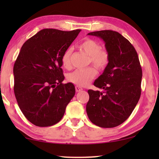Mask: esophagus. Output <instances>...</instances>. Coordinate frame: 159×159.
<instances>
[{"label":"esophagus","mask_w":159,"mask_h":159,"mask_svg":"<svg viewBox=\"0 0 159 159\" xmlns=\"http://www.w3.org/2000/svg\"><path fill=\"white\" fill-rule=\"evenodd\" d=\"M75 90H76V92H80V91H82L83 89H82L81 87H80V86H76Z\"/></svg>","instance_id":"1"}]
</instances>
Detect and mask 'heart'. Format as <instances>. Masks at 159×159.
I'll return each instance as SVG.
<instances>
[{
	"label": "heart",
	"mask_w": 159,
	"mask_h": 159,
	"mask_svg": "<svg viewBox=\"0 0 159 159\" xmlns=\"http://www.w3.org/2000/svg\"><path fill=\"white\" fill-rule=\"evenodd\" d=\"M78 48L90 56V62L98 69L103 70L109 62V54L106 49L101 48L98 42L93 39L87 38L78 45ZM72 50L68 48L61 58L63 66L65 69L71 67V55ZM97 71L94 67L76 69L68 76V80L77 86H85L96 76Z\"/></svg>",
	"instance_id": "heart-1"
}]
</instances>
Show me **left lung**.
Wrapping results in <instances>:
<instances>
[{
  "label": "left lung",
  "instance_id": "left-lung-1",
  "mask_svg": "<svg viewBox=\"0 0 159 159\" xmlns=\"http://www.w3.org/2000/svg\"><path fill=\"white\" fill-rule=\"evenodd\" d=\"M88 34L104 41L109 62L94 82L103 91H88L87 114L98 127H116L131 115L140 98L143 72L138 53L129 41L117 32L101 30Z\"/></svg>",
  "mask_w": 159,
  "mask_h": 159
}]
</instances>
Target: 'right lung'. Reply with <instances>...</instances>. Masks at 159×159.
I'll list each match as a JSON object with an SVG mask.
<instances>
[{"label": "right lung", "instance_id": "obj_1", "mask_svg": "<svg viewBox=\"0 0 159 159\" xmlns=\"http://www.w3.org/2000/svg\"><path fill=\"white\" fill-rule=\"evenodd\" d=\"M80 31L40 30L24 43L14 63L15 97L27 120L38 127L58 123L75 94L72 83H62L61 58Z\"/></svg>", "mask_w": 159, "mask_h": 159}]
</instances>
